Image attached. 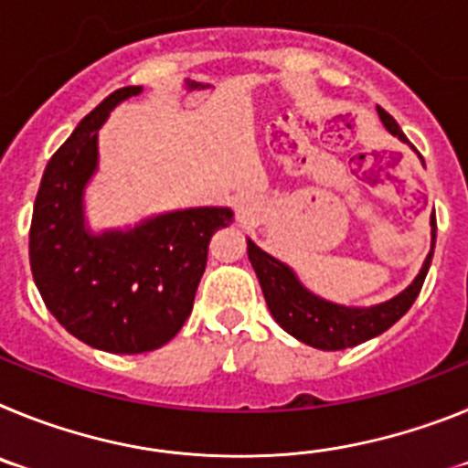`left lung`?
<instances>
[{"label": "left lung", "instance_id": "left-lung-1", "mask_svg": "<svg viewBox=\"0 0 468 468\" xmlns=\"http://www.w3.org/2000/svg\"><path fill=\"white\" fill-rule=\"evenodd\" d=\"M378 114L388 133L408 143L396 119L387 110L378 107ZM431 239V253L421 264L417 279L394 300L367 309L342 307V304H333V302L312 295L283 262L260 250L253 241H248V258H250V264L258 274L264 300H267V307H270L271 316L276 318V324L304 345L324 351H340L382 335L412 307V302L417 300L424 279H427L429 264L433 258V243H436V218L433 215Z\"/></svg>", "mask_w": 468, "mask_h": 468}]
</instances>
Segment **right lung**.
<instances>
[{
  "mask_svg": "<svg viewBox=\"0 0 468 468\" xmlns=\"http://www.w3.org/2000/svg\"><path fill=\"white\" fill-rule=\"evenodd\" d=\"M140 90L107 95L60 144L30 225V267L44 304L69 335L110 354H144L176 337L192 314L210 239L234 218L229 208H187L131 231L84 229L81 194L98 164V128Z\"/></svg>",
  "mask_w": 468,
  "mask_h": 468,
  "instance_id": "add662e5",
  "label": "right lung"
}]
</instances>
